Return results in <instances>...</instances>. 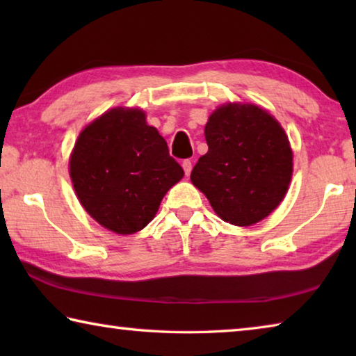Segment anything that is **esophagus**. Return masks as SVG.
Instances as JSON below:
<instances>
[{
    "label": "esophagus",
    "mask_w": 356,
    "mask_h": 356,
    "mask_svg": "<svg viewBox=\"0 0 356 356\" xmlns=\"http://www.w3.org/2000/svg\"><path fill=\"white\" fill-rule=\"evenodd\" d=\"M182 168H184V171H185V176H190V172H191V168H193L191 160H184Z\"/></svg>",
    "instance_id": "1"
}]
</instances>
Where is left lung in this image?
<instances>
[{"label": "left lung", "mask_w": 356, "mask_h": 356, "mask_svg": "<svg viewBox=\"0 0 356 356\" xmlns=\"http://www.w3.org/2000/svg\"><path fill=\"white\" fill-rule=\"evenodd\" d=\"M209 150L191 171L215 213L234 226L262 221L284 200L293 172L287 134L267 110L227 102L204 129Z\"/></svg>", "instance_id": "left-lung-1"}]
</instances>
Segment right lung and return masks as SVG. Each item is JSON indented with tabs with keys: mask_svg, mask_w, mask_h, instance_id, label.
Listing matches in <instances>:
<instances>
[{
	"mask_svg": "<svg viewBox=\"0 0 356 356\" xmlns=\"http://www.w3.org/2000/svg\"><path fill=\"white\" fill-rule=\"evenodd\" d=\"M69 174L83 209L108 231L130 236L155 218L184 170L141 108L116 106L84 125Z\"/></svg>",
	"mask_w": 356,
	"mask_h": 356,
	"instance_id": "obj_1",
	"label": "right lung"
}]
</instances>
